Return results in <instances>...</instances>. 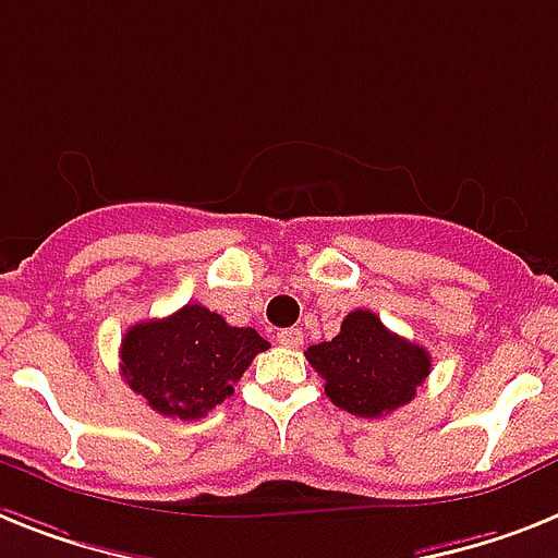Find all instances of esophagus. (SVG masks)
<instances>
[{"label": "esophagus", "mask_w": 558, "mask_h": 558, "mask_svg": "<svg viewBox=\"0 0 558 558\" xmlns=\"http://www.w3.org/2000/svg\"><path fill=\"white\" fill-rule=\"evenodd\" d=\"M276 342L282 344V348H299V344L305 342V336H302V330L299 328H288L276 333Z\"/></svg>", "instance_id": "esophagus-1"}]
</instances>
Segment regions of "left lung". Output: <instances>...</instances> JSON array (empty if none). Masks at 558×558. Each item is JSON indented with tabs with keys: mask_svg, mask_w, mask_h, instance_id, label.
I'll list each match as a JSON object with an SVG mask.
<instances>
[{
	"mask_svg": "<svg viewBox=\"0 0 558 558\" xmlns=\"http://www.w3.org/2000/svg\"><path fill=\"white\" fill-rule=\"evenodd\" d=\"M305 356L325 379L330 402L362 418L388 416L413 402L430 373V353L390 333L371 311L348 313L339 333L311 344Z\"/></svg>",
	"mask_w": 558,
	"mask_h": 558,
	"instance_id": "8db88e82",
	"label": "left lung"
}]
</instances>
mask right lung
I'll use <instances>...</instances> for the list:
<instances>
[{"label":"right lung","mask_w":558,"mask_h":558,"mask_svg":"<svg viewBox=\"0 0 558 558\" xmlns=\"http://www.w3.org/2000/svg\"><path fill=\"white\" fill-rule=\"evenodd\" d=\"M270 344L253 328H233L202 305L133 325L122 336V376L156 413L202 418L233 396V385Z\"/></svg>","instance_id":"1"}]
</instances>
